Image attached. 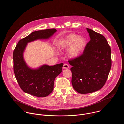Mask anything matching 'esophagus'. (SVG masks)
<instances>
[{
	"label": "esophagus",
	"mask_w": 124,
	"mask_h": 124,
	"mask_svg": "<svg viewBox=\"0 0 124 124\" xmlns=\"http://www.w3.org/2000/svg\"><path fill=\"white\" fill-rule=\"evenodd\" d=\"M69 68V66L68 64H64L63 67V69H68Z\"/></svg>",
	"instance_id": "esophagus-1"
}]
</instances>
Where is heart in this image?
Segmentation results:
<instances>
[{
  "instance_id": "1",
  "label": "heart",
  "mask_w": 124,
  "mask_h": 124,
  "mask_svg": "<svg viewBox=\"0 0 124 124\" xmlns=\"http://www.w3.org/2000/svg\"><path fill=\"white\" fill-rule=\"evenodd\" d=\"M87 44V40L85 37L72 33L62 39L58 43V46L61 49L69 47L68 54L70 58H75L78 57L84 51Z\"/></svg>"
}]
</instances>
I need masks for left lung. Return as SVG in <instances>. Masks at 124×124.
I'll return each instance as SVG.
<instances>
[{
    "label": "left lung",
    "instance_id": "left-lung-1",
    "mask_svg": "<svg viewBox=\"0 0 124 124\" xmlns=\"http://www.w3.org/2000/svg\"><path fill=\"white\" fill-rule=\"evenodd\" d=\"M90 41L80 56L69 60L72 83L80 94L97 91L104 86L111 67V48L105 37L87 28Z\"/></svg>",
    "mask_w": 124,
    "mask_h": 124
}]
</instances>
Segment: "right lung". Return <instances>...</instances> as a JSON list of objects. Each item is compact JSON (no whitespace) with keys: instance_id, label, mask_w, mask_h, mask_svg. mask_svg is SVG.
I'll use <instances>...</instances> for the list:
<instances>
[{"instance_id":"obj_1","label":"right lung","mask_w":124,"mask_h":124,"mask_svg":"<svg viewBox=\"0 0 124 124\" xmlns=\"http://www.w3.org/2000/svg\"><path fill=\"white\" fill-rule=\"evenodd\" d=\"M55 28L33 32L17 43L13 52L14 72L21 89L24 92L38 97H45L54 90L56 77L62 72L63 63L49 66L44 64L31 68L26 64L23 54L28 43L38 40H47L56 32Z\"/></svg>"}]
</instances>
